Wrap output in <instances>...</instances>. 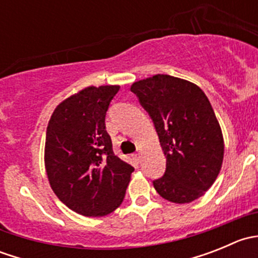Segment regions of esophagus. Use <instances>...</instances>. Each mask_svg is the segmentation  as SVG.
Masks as SVG:
<instances>
[{"mask_svg": "<svg viewBox=\"0 0 258 258\" xmlns=\"http://www.w3.org/2000/svg\"><path fill=\"white\" fill-rule=\"evenodd\" d=\"M135 158H136V160L140 162V160H141V152H137L136 155H135Z\"/></svg>", "mask_w": 258, "mask_h": 258, "instance_id": "obj_1", "label": "esophagus"}]
</instances>
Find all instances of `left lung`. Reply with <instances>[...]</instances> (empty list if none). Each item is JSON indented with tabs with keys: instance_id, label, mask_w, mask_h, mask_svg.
<instances>
[{
	"instance_id": "left-lung-1",
	"label": "left lung",
	"mask_w": 258,
	"mask_h": 258,
	"mask_svg": "<svg viewBox=\"0 0 258 258\" xmlns=\"http://www.w3.org/2000/svg\"><path fill=\"white\" fill-rule=\"evenodd\" d=\"M150 113L166 172L153 181L161 197L173 204H189L204 196L222 167V130L204 91L189 81L155 75L131 85Z\"/></svg>"
}]
</instances>
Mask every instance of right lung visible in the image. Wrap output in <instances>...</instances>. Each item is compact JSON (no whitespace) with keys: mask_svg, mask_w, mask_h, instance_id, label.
<instances>
[{"mask_svg":"<svg viewBox=\"0 0 258 258\" xmlns=\"http://www.w3.org/2000/svg\"><path fill=\"white\" fill-rule=\"evenodd\" d=\"M119 86H88L62 101L46 131L45 168L70 210L102 217L122 204L135 168L113 153L105 117Z\"/></svg>","mask_w":258,"mask_h":258,"instance_id":"add662e5","label":"right lung"}]
</instances>
